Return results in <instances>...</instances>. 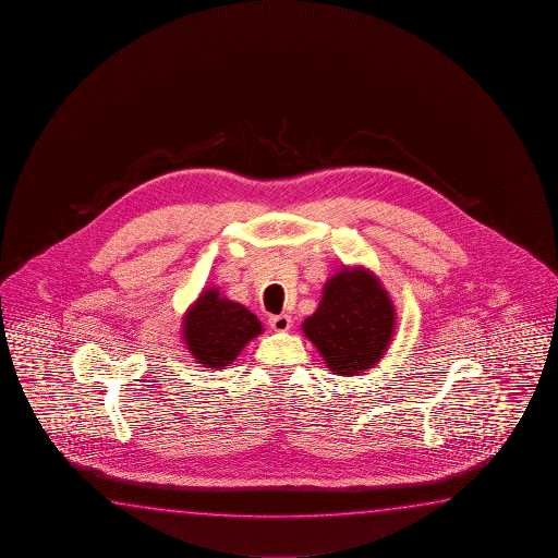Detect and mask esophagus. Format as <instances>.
<instances>
[{"label": "esophagus", "mask_w": 558, "mask_h": 558, "mask_svg": "<svg viewBox=\"0 0 558 558\" xmlns=\"http://www.w3.org/2000/svg\"><path fill=\"white\" fill-rule=\"evenodd\" d=\"M269 326H271L275 331H287L291 328V318H289L287 314H277V316L269 318Z\"/></svg>", "instance_id": "1"}]
</instances>
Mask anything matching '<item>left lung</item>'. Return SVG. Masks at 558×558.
Here are the masks:
<instances>
[{"label": "left lung", "instance_id": "8db88e82", "mask_svg": "<svg viewBox=\"0 0 558 558\" xmlns=\"http://www.w3.org/2000/svg\"><path fill=\"white\" fill-rule=\"evenodd\" d=\"M303 330L336 375H353L373 367L387 350L395 308L373 275L343 269L324 287L320 306Z\"/></svg>", "mask_w": 558, "mask_h": 558}]
</instances>
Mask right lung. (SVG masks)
Segmentation results:
<instances>
[{
	"instance_id": "right-lung-1",
	"label": "right lung",
	"mask_w": 558,
	"mask_h": 558,
	"mask_svg": "<svg viewBox=\"0 0 558 558\" xmlns=\"http://www.w3.org/2000/svg\"><path fill=\"white\" fill-rule=\"evenodd\" d=\"M259 331L262 324L255 314L242 304L218 296L217 289L201 294L183 320L191 353L210 368L227 367Z\"/></svg>"
}]
</instances>
